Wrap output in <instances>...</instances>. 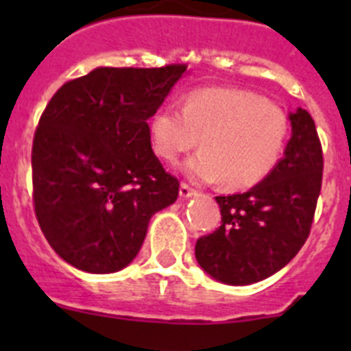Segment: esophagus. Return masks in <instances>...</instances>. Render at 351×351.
Instances as JSON below:
<instances>
[{
  "label": "esophagus",
  "instance_id": "esophagus-1",
  "mask_svg": "<svg viewBox=\"0 0 351 351\" xmlns=\"http://www.w3.org/2000/svg\"><path fill=\"white\" fill-rule=\"evenodd\" d=\"M179 195H181L182 198H188L191 197V195H195V190L191 188L190 184H186V182H181V188H179Z\"/></svg>",
  "mask_w": 351,
  "mask_h": 351
}]
</instances>
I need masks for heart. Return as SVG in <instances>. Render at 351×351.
<instances>
[{
  "label": "heart",
  "instance_id": "b5f03b06",
  "mask_svg": "<svg viewBox=\"0 0 351 351\" xmlns=\"http://www.w3.org/2000/svg\"><path fill=\"white\" fill-rule=\"evenodd\" d=\"M290 121L263 96L237 89L204 88L186 96L182 108L169 104L149 121L154 154L176 163L198 144L202 151L186 163V173L228 190L260 184L278 167Z\"/></svg>",
  "mask_w": 351,
  "mask_h": 351
}]
</instances>
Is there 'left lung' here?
<instances>
[{
    "label": "left lung",
    "mask_w": 351,
    "mask_h": 351,
    "mask_svg": "<svg viewBox=\"0 0 351 351\" xmlns=\"http://www.w3.org/2000/svg\"><path fill=\"white\" fill-rule=\"evenodd\" d=\"M285 158L246 193L216 197L221 225L195 244L200 267L226 285H251L283 269L304 246L324 178V151L308 110L290 114Z\"/></svg>",
    "instance_id": "8db88e82"
}]
</instances>
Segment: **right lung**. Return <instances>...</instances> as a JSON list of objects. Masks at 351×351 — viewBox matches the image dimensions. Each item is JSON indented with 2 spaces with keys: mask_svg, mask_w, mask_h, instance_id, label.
Returning <instances> with one entry per match:
<instances>
[{
  "mask_svg": "<svg viewBox=\"0 0 351 351\" xmlns=\"http://www.w3.org/2000/svg\"><path fill=\"white\" fill-rule=\"evenodd\" d=\"M186 68H96L64 82L42 112L33 207L52 250L73 267H126L151 216L176 202L179 181L153 153L147 121Z\"/></svg>",
  "mask_w": 351,
  "mask_h": 351,
  "instance_id": "1",
  "label": "right lung"
}]
</instances>
